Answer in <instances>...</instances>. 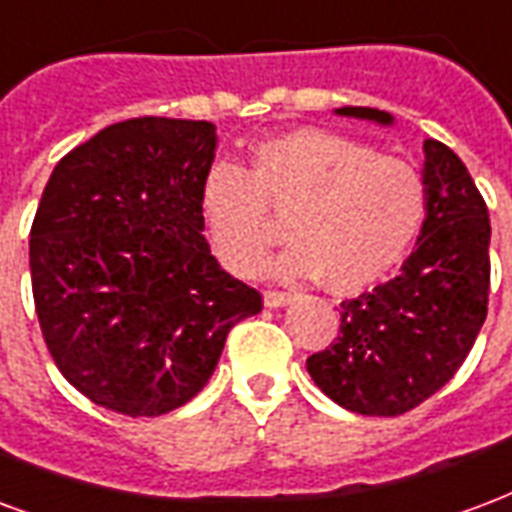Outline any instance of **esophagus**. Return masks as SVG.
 <instances>
[{
    "instance_id": "1",
    "label": "esophagus",
    "mask_w": 512,
    "mask_h": 512,
    "mask_svg": "<svg viewBox=\"0 0 512 512\" xmlns=\"http://www.w3.org/2000/svg\"><path fill=\"white\" fill-rule=\"evenodd\" d=\"M294 302V297L291 294H283V291H267L264 294V305L267 307H286Z\"/></svg>"
}]
</instances>
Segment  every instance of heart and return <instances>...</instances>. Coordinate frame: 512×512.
<instances>
[{
  "label": "heart",
  "mask_w": 512,
  "mask_h": 512,
  "mask_svg": "<svg viewBox=\"0 0 512 512\" xmlns=\"http://www.w3.org/2000/svg\"><path fill=\"white\" fill-rule=\"evenodd\" d=\"M268 210H288L291 245L275 275H326L334 291H361L397 267L426 210L421 172L397 156L324 129L259 142L251 169L215 164L199 188V213L226 270L251 278L272 248Z\"/></svg>",
  "instance_id": "heart-1"
}]
</instances>
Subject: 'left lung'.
<instances>
[{"instance_id": "1", "label": "left lung", "mask_w": 512, "mask_h": 512, "mask_svg": "<svg viewBox=\"0 0 512 512\" xmlns=\"http://www.w3.org/2000/svg\"><path fill=\"white\" fill-rule=\"evenodd\" d=\"M334 115L394 126L375 107ZM426 215L397 278L343 302L340 334L307 359L326 397L361 416H402L448 383L475 345L489 310L486 202L456 153L424 142Z\"/></svg>"}]
</instances>
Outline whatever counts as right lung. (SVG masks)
<instances>
[{"label":"right lung","instance_id":"right-lung-1","mask_svg":"<svg viewBox=\"0 0 512 512\" xmlns=\"http://www.w3.org/2000/svg\"><path fill=\"white\" fill-rule=\"evenodd\" d=\"M215 148L210 121L132 118L69 151L42 191L34 307L56 367L94 405L132 418L186 405L229 329L261 313L202 234Z\"/></svg>","mask_w":512,"mask_h":512}]
</instances>
